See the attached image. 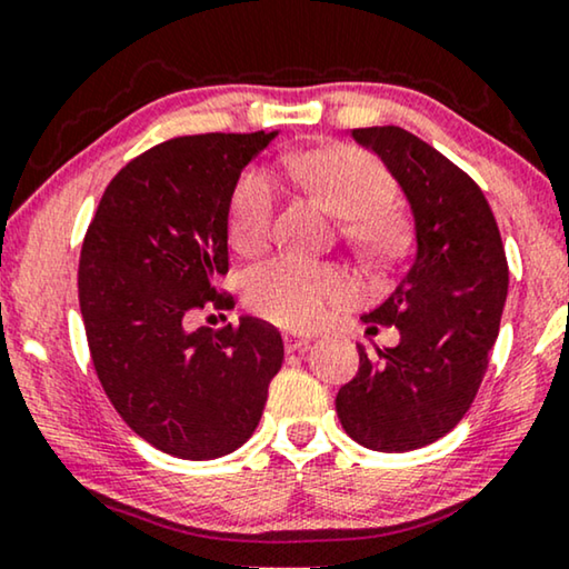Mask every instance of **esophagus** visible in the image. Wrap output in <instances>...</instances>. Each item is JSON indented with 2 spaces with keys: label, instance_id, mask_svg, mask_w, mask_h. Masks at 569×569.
I'll use <instances>...</instances> for the list:
<instances>
[{
  "label": "esophagus",
  "instance_id": "1",
  "mask_svg": "<svg viewBox=\"0 0 569 569\" xmlns=\"http://www.w3.org/2000/svg\"><path fill=\"white\" fill-rule=\"evenodd\" d=\"M308 345H310L308 337H300V333H284L287 352H302V349H308Z\"/></svg>",
  "mask_w": 569,
  "mask_h": 569
}]
</instances>
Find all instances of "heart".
<instances>
[{"label": "heart", "mask_w": 569, "mask_h": 569, "mask_svg": "<svg viewBox=\"0 0 569 569\" xmlns=\"http://www.w3.org/2000/svg\"><path fill=\"white\" fill-rule=\"evenodd\" d=\"M284 170L345 220V236L370 253H391L403 240V222L393 212L396 178L376 154L349 144L287 154ZM279 189L267 168H248L238 178L228 207V238L238 253H259L271 238ZM345 271L331 263L277 256L251 269L246 300L253 313L284 329H310L326 310L347 300Z\"/></svg>", "instance_id": "heart-1"}]
</instances>
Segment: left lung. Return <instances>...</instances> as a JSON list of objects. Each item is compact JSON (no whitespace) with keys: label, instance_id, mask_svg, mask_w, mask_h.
Wrapping results in <instances>:
<instances>
[{"label":"left lung","instance_id":"8db88e82","mask_svg":"<svg viewBox=\"0 0 569 569\" xmlns=\"http://www.w3.org/2000/svg\"><path fill=\"white\" fill-rule=\"evenodd\" d=\"M386 162L415 214L417 248L393 292L362 316L396 326L399 345L368 357L339 388L337 415L360 446L425 448L461 422L477 399L500 333L508 259L495 214L469 173L401 127L352 129Z\"/></svg>","mask_w":569,"mask_h":569}]
</instances>
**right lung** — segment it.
Listing matches in <instances>:
<instances>
[{
	"instance_id": "right-lung-1",
	"label": "right lung",
	"mask_w": 569,
	"mask_h": 569,
	"mask_svg": "<svg viewBox=\"0 0 569 569\" xmlns=\"http://www.w3.org/2000/svg\"><path fill=\"white\" fill-rule=\"evenodd\" d=\"M277 131L193 134L127 162L96 209L80 253V310L98 380L123 422L162 453L228 456L259 425L282 368L274 326L243 318L189 329L228 308V207L240 173Z\"/></svg>"
}]
</instances>
